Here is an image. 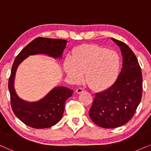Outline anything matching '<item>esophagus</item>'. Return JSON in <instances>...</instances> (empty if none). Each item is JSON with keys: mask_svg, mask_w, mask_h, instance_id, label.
Masks as SVG:
<instances>
[{"mask_svg": "<svg viewBox=\"0 0 151 151\" xmlns=\"http://www.w3.org/2000/svg\"><path fill=\"white\" fill-rule=\"evenodd\" d=\"M83 91H84V89L81 87H79L76 89V92H77V93H82Z\"/></svg>", "mask_w": 151, "mask_h": 151, "instance_id": "1", "label": "esophagus"}]
</instances>
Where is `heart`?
Returning <instances> with one entry per match:
<instances>
[{"label":"heart","mask_w":151,"mask_h":151,"mask_svg":"<svg viewBox=\"0 0 151 151\" xmlns=\"http://www.w3.org/2000/svg\"><path fill=\"white\" fill-rule=\"evenodd\" d=\"M121 58L116 51L96 45H84L74 50L73 58L67 57L65 70L71 80L86 81L91 89L104 90L110 87L119 77Z\"/></svg>","instance_id":"b5f03b06"}]
</instances>
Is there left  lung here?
Listing matches in <instances>:
<instances>
[{"label":"left lung","mask_w":151,"mask_h":151,"mask_svg":"<svg viewBox=\"0 0 151 151\" xmlns=\"http://www.w3.org/2000/svg\"><path fill=\"white\" fill-rule=\"evenodd\" d=\"M120 47L123 66L113 85L95 93L89 114L95 124L105 129L121 126L132 119L142 97L143 77L136 55L127 45L112 38Z\"/></svg>","instance_id":"left-lung-1"}]
</instances>
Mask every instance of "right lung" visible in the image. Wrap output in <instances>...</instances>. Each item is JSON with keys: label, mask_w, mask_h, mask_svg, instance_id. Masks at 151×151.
<instances>
[{"label": "right lung", "mask_w": 151, "mask_h": 151, "mask_svg": "<svg viewBox=\"0 0 151 151\" xmlns=\"http://www.w3.org/2000/svg\"><path fill=\"white\" fill-rule=\"evenodd\" d=\"M67 40L47 37H37L21 50L15 59L8 80L10 104L13 113L25 125L34 129H45L56 124L62 117L66 100L72 96L73 90L58 86L37 102H26L17 96L14 79L17 67L29 55L45 54L53 58H61Z\"/></svg>", "instance_id": "obj_1"}]
</instances>
